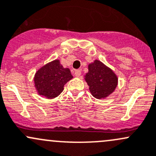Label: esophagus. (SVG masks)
Segmentation results:
<instances>
[{"label":"esophagus","mask_w":156,"mask_h":156,"mask_svg":"<svg viewBox=\"0 0 156 156\" xmlns=\"http://www.w3.org/2000/svg\"><path fill=\"white\" fill-rule=\"evenodd\" d=\"M81 69H77V70H75V75L76 77H78V78H79L80 76H81Z\"/></svg>","instance_id":"obj_1"}]
</instances>
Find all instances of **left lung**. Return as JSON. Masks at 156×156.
<instances>
[{"label": "left lung", "instance_id": "8db88e82", "mask_svg": "<svg viewBox=\"0 0 156 156\" xmlns=\"http://www.w3.org/2000/svg\"><path fill=\"white\" fill-rule=\"evenodd\" d=\"M85 80L91 94L96 99H104L114 91L117 86V77L110 68L99 60L88 66Z\"/></svg>", "mask_w": 156, "mask_h": 156}]
</instances>
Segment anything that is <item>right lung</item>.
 <instances>
[{"mask_svg": "<svg viewBox=\"0 0 156 156\" xmlns=\"http://www.w3.org/2000/svg\"><path fill=\"white\" fill-rule=\"evenodd\" d=\"M73 78L69 69L63 68L60 61L56 60L37 72L34 83L39 95L53 99L63 92L65 83Z\"/></svg>", "mask_w": 156, "mask_h": 156, "instance_id": "add662e5", "label": "right lung"}]
</instances>
